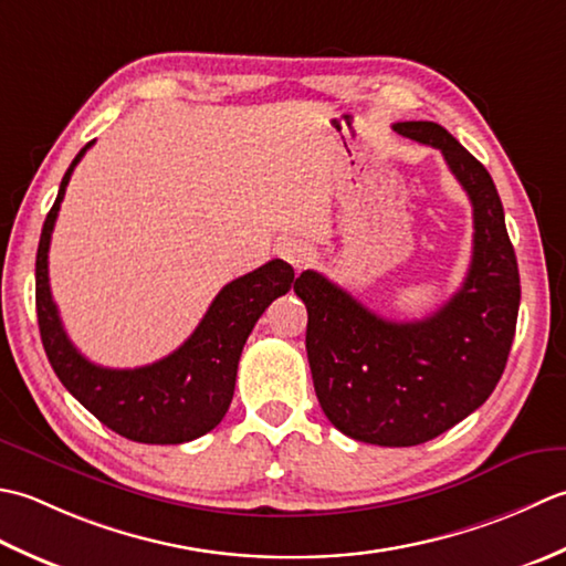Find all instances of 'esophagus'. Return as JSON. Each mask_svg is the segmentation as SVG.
<instances>
[{
    "label": "esophagus",
    "instance_id": "esophagus-1",
    "mask_svg": "<svg viewBox=\"0 0 566 566\" xmlns=\"http://www.w3.org/2000/svg\"><path fill=\"white\" fill-rule=\"evenodd\" d=\"M275 253H279V256L283 259V261H287L291 263V266L295 269V271H300L303 269V261H305V244L300 239H295V237H283L279 244H275Z\"/></svg>",
    "mask_w": 566,
    "mask_h": 566
}]
</instances>
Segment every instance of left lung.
I'll use <instances>...</instances> for the list:
<instances>
[{
	"instance_id": "8db88e82",
	"label": "left lung",
	"mask_w": 566,
	"mask_h": 566,
	"mask_svg": "<svg viewBox=\"0 0 566 566\" xmlns=\"http://www.w3.org/2000/svg\"><path fill=\"white\" fill-rule=\"evenodd\" d=\"M440 148L474 207V253L459 291L424 319L378 317L317 271L295 279L307 307L305 349L327 420L352 440L412 447L434 440L493 394L509 361L521 275L489 170L444 126L398 122Z\"/></svg>"
}]
</instances>
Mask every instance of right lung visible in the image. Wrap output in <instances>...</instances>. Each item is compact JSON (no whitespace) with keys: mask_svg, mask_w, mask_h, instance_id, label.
Instances as JSON below:
<instances>
[{"mask_svg":"<svg viewBox=\"0 0 566 566\" xmlns=\"http://www.w3.org/2000/svg\"><path fill=\"white\" fill-rule=\"evenodd\" d=\"M65 170L43 222L36 253V313L45 356L55 376L95 418L132 442L182 444L222 422L234 396L239 356L249 334L275 297L291 291L295 271L273 259L227 283L202 322L166 359L138 368L92 364L67 339L49 285V249L67 180L87 148Z\"/></svg>","mask_w":566,"mask_h":566,"instance_id":"1","label":"right lung"}]
</instances>
